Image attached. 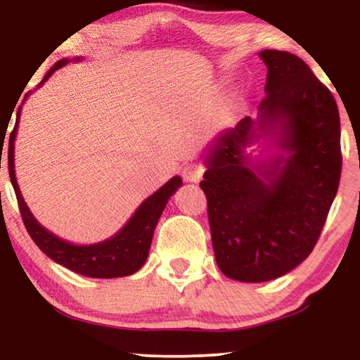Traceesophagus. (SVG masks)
Wrapping results in <instances>:
<instances>
[{"instance_id":"obj_1","label":"esophagus","mask_w":360,"mask_h":360,"mask_svg":"<svg viewBox=\"0 0 360 360\" xmlns=\"http://www.w3.org/2000/svg\"><path fill=\"white\" fill-rule=\"evenodd\" d=\"M205 174V167L200 162H188L181 167V175L186 181H198Z\"/></svg>"}]
</instances>
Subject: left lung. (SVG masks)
<instances>
[{
  "label": "left lung",
  "mask_w": 360,
  "mask_h": 360,
  "mask_svg": "<svg viewBox=\"0 0 360 360\" xmlns=\"http://www.w3.org/2000/svg\"><path fill=\"white\" fill-rule=\"evenodd\" d=\"M260 57L269 72L259 127L280 126V147L290 155L255 175L243 155L254 137L244 117L219 137L200 181L221 272L254 283L282 277L311 254L342 169L333 93L293 53L262 51Z\"/></svg>",
  "instance_id": "1"
}]
</instances>
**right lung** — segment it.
<instances>
[{
    "label": "right lung",
    "instance_id": "1",
    "mask_svg": "<svg viewBox=\"0 0 360 360\" xmlns=\"http://www.w3.org/2000/svg\"><path fill=\"white\" fill-rule=\"evenodd\" d=\"M65 63L67 60L57 62L56 65L51 68V72L47 73L46 78H44V82H46L53 72L65 65ZM19 110H21V108H19ZM16 129L18 120L16 124H14V129L11 131V134H9V179H11L14 193H16L18 206L22 216V223L26 226L31 239L37 244V248L41 249L47 257H51L53 262L70 269L72 272L85 275V277L115 278L126 277V275L137 272V270L144 265L147 255H149L152 236H154L157 221H159L167 201H169L170 196L175 193V190L181 185L180 176H174V179L167 181L160 190H157L154 195L149 196V198L139 206V210H137L134 216L129 219V223H127L115 238L93 245H75L65 243V240L58 239L57 236L49 233L47 229H44L42 226L34 219L31 211H29L26 203H24L16 181V175H14V137H16Z\"/></svg>",
    "mask_w": 360,
    "mask_h": 360
}]
</instances>
